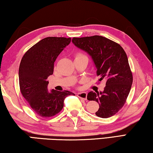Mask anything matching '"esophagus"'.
Returning <instances> with one entry per match:
<instances>
[{"label":"esophagus","mask_w":153,"mask_h":153,"mask_svg":"<svg viewBox=\"0 0 153 153\" xmlns=\"http://www.w3.org/2000/svg\"><path fill=\"white\" fill-rule=\"evenodd\" d=\"M77 96L80 98L86 100L87 97V93L86 92H80L77 94Z\"/></svg>","instance_id":"obj_1"}]
</instances>
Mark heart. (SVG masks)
Wrapping results in <instances>:
<instances>
[{"label": "heart", "instance_id": "obj_1", "mask_svg": "<svg viewBox=\"0 0 153 153\" xmlns=\"http://www.w3.org/2000/svg\"><path fill=\"white\" fill-rule=\"evenodd\" d=\"M78 56H80V55H78Z\"/></svg>", "mask_w": 153, "mask_h": 153}]
</instances>
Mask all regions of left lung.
I'll return each instance as SVG.
<instances>
[{
    "mask_svg": "<svg viewBox=\"0 0 153 153\" xmlns=\"http://www.w3.org/2000/svg\"><path fill=\"white\" fill-rule=\"evenodd\" d=\"M72 42L91 56L99 81L107 80L102 92H90L87 99L99 104L98 117H111L125 104L133 82L126 52L119 44L100 36L73 38Z\"/></svg>",
    "mask_w": 153,
    "mask_h": 153,
    "instance_id": "obj_1",
    "label": "left lung"
}]
</instances>
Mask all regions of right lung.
I'll use <instances>...</instances> for the list:
<instances>
[{"label": "right lung", "instance_id": "obj_1", "mask_svg": "<svg viewBox=\"0 0 153 153\" xmlns=\"http://www.w3.org/2000/svg\"><path fill=\"white\" fill-rule=\"evenodd\" d=\"M71 38L47 37L28 50L21 61L19 81L21 92L31 108L40 117H50L60 112L64 100L73 92L47 89L48 77L53 74L54 63Z\"/></svg>", "mask_w": 153, "mask_h": 153}]
</instances>
